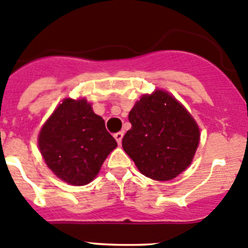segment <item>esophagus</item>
I'll return each instance as SVG.
<instances>
[{
  "label": "esophagus",
  "mask_w": 248,
  "mask_h": 248,
  "mask_svg": "<svg viewBox=\"0 0 248 248\" xmlns=\"http://www.w3.org/2000/svg\"><path fill=\"white\" fill-rule=\"evenodd\" d=\"M123 136H124V134H123V131H119V133H115V134H114V139H115V140H117L118 145H120V143H122Z\"/></svg>",
  "instance_id": "34e87169"
}]
</instances>
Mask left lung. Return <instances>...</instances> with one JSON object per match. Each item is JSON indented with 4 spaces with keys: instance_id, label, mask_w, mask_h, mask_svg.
Listing matches in <instances>:
<instances>
[{
    "instance_id": "left-lung-1",
    "label": "left lung",
    "mask_w": 248,
    "mask_h": 248,
    "mask_svg": "<svg viewBox=\"0 0 248 248\" xmlns=\"http://www.w3.org/2000/svg\"><path fill=\"white\" fill-rule=\"evenodd\" d=\"M129 122L131 129L122 145L143 175L171 180L190 166L200 129L173 96L162 90L143 95L129 113Z\"/></svg>"
}]
</instances>
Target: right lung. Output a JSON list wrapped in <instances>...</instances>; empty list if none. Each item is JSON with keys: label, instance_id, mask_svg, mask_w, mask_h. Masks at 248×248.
I'll return each mask as SVG.
<instances>
[{"label": "right lung", "instance_id": "1", "mask_svg": "<svg viewBox=\"0 0 248 248\" xmlns=\"http://www.w3.org/2000/svg\"><path fill=\"white\" fill-rule=\"evenodd\" d=\"M39 147L58 178L80 186L95 179L117 141L84 98H65L42 126Z\"/></svg>", "mask_w": 248, "mask_h": 248}]
</instances>
